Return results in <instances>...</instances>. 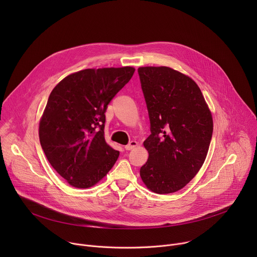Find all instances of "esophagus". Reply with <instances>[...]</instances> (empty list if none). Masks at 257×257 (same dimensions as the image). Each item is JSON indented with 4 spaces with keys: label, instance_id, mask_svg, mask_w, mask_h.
<instances>
[{
    "label": "esophagus",
    "instance_id": "1",
    "mask_svg": "<svg viewBox=\"0 0 257 257\" xmlns=\"http://www.w3.org/2000/svg\"><path fill=\"white\" fill-rule=\"evenodd\" d=\"M136 146H138V142L135 141V140H132V141H130L127 145H125V149H126L127 151H131V150L135 149Z\"/></svg>",
    "mask_w": 257,
    "mask_h": 257
}]
</instances>
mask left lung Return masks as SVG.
Wrapping results in <instances>:
<instances>
[{
  "instance_id": "left-lung-1",
  "label": "left lung",
  "mask_w": 257,
  "mask_h": 257,
  "mask_svg": "<svg viewBox=\"0 0 257 257\" xmlns=\"http://www.w3.org/2000/svg\"><path fill=\"white\" fill-rule=\"evenodd\" d=\"M152 134L143 145L149 160L140 169L144 185L174 193L202 167L212 135L210 109L196 82L170 67H139Z\"/></svg>"
}]
</instances>
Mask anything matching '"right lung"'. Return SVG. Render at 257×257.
Wrapping results in <instances>:
<instances>
[{"mask_svg":"<svg viewBox=\"0 0 257 257\" xmlns=\"http://www.w3.org/2000/svg\"><path fill=\"white\" fill-rule=\"evenodd\" d=\"M134 71L130 66L84 69L52 90L40 121V141L48 161L69 185L94 186L118 160L120 153L104 139V113Z\"/></svg>","mask_w":257,"mask_h":257,"instance_id":"obj_1","label":"right lung"}]
</instances>
